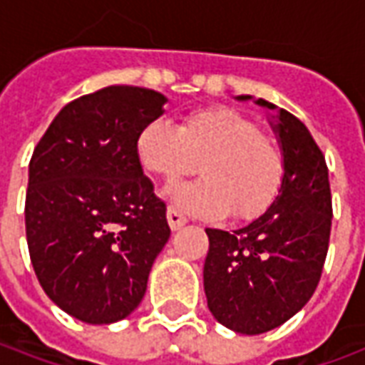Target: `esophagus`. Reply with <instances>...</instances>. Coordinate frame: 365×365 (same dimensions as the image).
Wrapping results in <instances>:
<instances>
[{"label": "esophagus", "mask_w": 365, "mask_h": 365, "mask_svg": "<svg viewBox=\"0 0 365 365\" xmlns=\"http://www.w3.org/2000/svg\"><path fill=\"white\" fill-rule=\"evenodd\" d=\"M166 217H168V225H170V229L172 230H180L183 225L187 222V219H185L180 211H175L174 207H168Z\"/></svg>", "instance_id": "34e87169"}]
</instances>
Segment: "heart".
I'll return each instance as SVG.
<instances>
[{
    "mask_svg": "<svg viewBox=\"0 0 365 365\" xmlns=\"http://www.w3.org/2000/svg\"><path fill=\"white\" fill-rule=\"evenodd\" d=\"M136 158L152 175L175 182L195 172L201 180L168 187L183 213L252 219L274 201L283 180V156L274 138L235 109L190 113L174 127L152 120L136 136Z\"/></svg>",
    "mask_w": 365,
    "mask_h": 365,
    "instance_id": "b5f03b06",
    "label": "heart"
}]
</instances>
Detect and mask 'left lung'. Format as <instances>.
<instances>
[{"mask_svg":"<svg viewBox=\"0 0 365 365\" xmlns=\"http://www.w3.org/2000/svg\"><path fill=\"white\" fill-rule=\"evenodd\" d=\"M274 111L269 127L283 156L274 203L237 230L205 229L207 307L222 327L262 334L299 313L319 285L329 250L332 199L329 168L309 128L266 99L237 96Z\"/></svg>","mask_w":365,"mask_h":365,"instance_id":"1","label":"left lung"}]
</instances>
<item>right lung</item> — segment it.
Listing matches in <instances>:
<instances>
[{"label": "right lung", "instance_id": "right-lung-1", "mask_svg": "<svg viewBox=\"0 0 365 365\" xmlns=\"http://www.w3.org/2000/svg\"><path fill=\"white\" fill-rule=\"evenodd\" d=\"M166 97L109 86L54 117L29 164L25 227L44 293L74 319L111 324L140 305L170 238L166 205L136 158V136Z\"/></svg>", "mask_w": 365, "mask_h": 365}]
</instances>
